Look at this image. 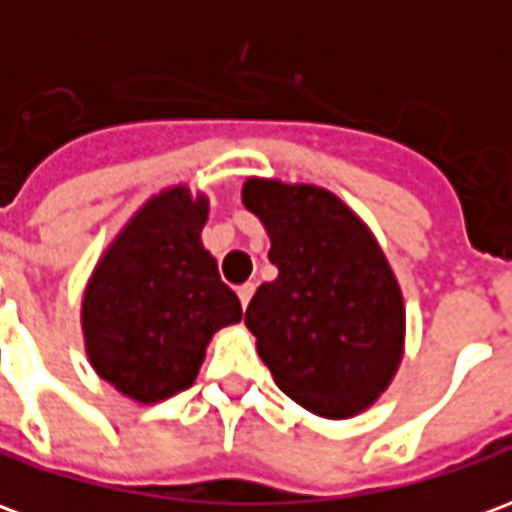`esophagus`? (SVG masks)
Returning <instances> with one entry per match:
<instances>
[{"mask_svg": "<svg viewBox=\"0 0 512 512\" xmlns=\"http://www.w3.org/2000/svg\"><path fill=\"white\" fill-rule=\"evenodd\" d=\"M252 293H255V285H252V282H246V285L238 288V299H241V307H244V310L246 304H249V299H252Z\"/></svg>", "mask_w": 512, "mask_h": 512, "instance_id": "obj_1", "label": "esophagus"}]
</instances>
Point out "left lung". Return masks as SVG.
Wrapping results in <instances>:
<instances>
[{
	"mask_svg": "<svg viewBox=\"0 0 512 512\" xmlns=\"http://www.w3.org/2000/svg\"><path fill=\"white\" fill-rule=\"evenodd\" d=\"M246 211L263 222L279 277L246 307V329L277 386L326 419L384 395L406 351L403 290L373 230L312 183L246 178Z\"/></svg>",
	"mask_w": 512,
	"mask_h": 512,
	"instance_id": "obj_1",
	"label": "left lung"
}]
</instances>
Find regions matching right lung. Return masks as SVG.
I'll return each instance as SVG.
<instances>
[{
    "label": "right lung",
    "instance_id": "add662e5",
    "mask_svg": "<svg viewBox=\"0 0 512 512\" xmlns=\"http://www.w3.org/2000/svg\"><path fill=\"white\" fill-rule=\"evenodd\" d=\"M208 208V197L186 183L161 189L112 238L87 279V359L106 384L142 406L189 389L213 334L244 315L202 246Z\"/></svg>",
    "mask_w": 512,
    "mask_h": 512
}]
</instances>
